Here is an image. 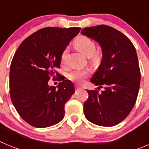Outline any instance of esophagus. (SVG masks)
<instances>
[{
    "instance_id": "1",
    "label": "esophagus",
    "mask_w": 149,
    "mask_h": 149,
    "mask_svg": "<svg viewBox=\"0 0 149 149\" xmlns=\"http://www.w3.org/2000/svg\"><path fill=\"white\" fill-rule=\"evenodd\" d=\"M81 89V87L80 86H76V89Z\"/></svg>"
}]
</instances>
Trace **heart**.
Here are the masks:
<instances>
[{"instance_id":"b5f03b06","label":"heart","mask_w":149,"mask_h":149,"mask_svg":"<svg viewBox=\"0 0 149 149\" xmlns=\"http://www.w3.org/2000/svg\"><path fill=\"white\" fill-rule=\"evenodd\" d=\"M74 47L86 56H91L95 51V45L93 40L86 36H80L74 42ZM67 50L63 51L61 58L63 59L66 54ZM88 72L84 70H74L68 74V78L75 82H81L87 75Z\"/></svg>"}]
</instances>
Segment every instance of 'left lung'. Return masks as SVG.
Here are the masks:
<instances>
[{"mask_svg":"<svg viewBox=\"0 0 149 149\" xmlns=\"http://www.w3.org/2000/svg\"><path fill=\"white\" fill-rule=\"evenodd\" d=\"M81 34L94 39L102 49V60L91 83L103 91L86 90L89 98L84 104L86 119L100 126L112 127L128 116L136 103L140 70L137 54L131 40L107 25L86 27Z\"/></svg>","mask_w":149,"mask_h":149,"instance_id":"8db88e82","label":"left lung"}]
</instances>
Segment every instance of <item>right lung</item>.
Returning <instances> with one entry per match:
<instances>
[{
  "label": "right lung",
  "instance_id": "add662e5",
  "mask_svg": "<svg viewBox=\"0 0 149 149\" xmlns=\"http://www.w3.org/2000/svg\"><path fill=\"white\" fill-rule=\"evenodd\" d=\"M81 28L45 27L22 42L12 60L10 93L13 104L24 120L36 127L59 123L65 116L64 106L75 92L72 81L60 79L61 55ZM51 76L60 80L50 87Z\"/></svg>",
  "mask_w": 149,
  "mask_h": 149
}]
</instances>
